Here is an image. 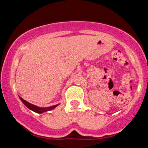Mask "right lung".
Segmentation results:
<instances>
[{
    "instance_id": "obj_1",
    "label": "right lung",
    "mask_w": 148,
    "mask_h": 148,
    "mask_svg": "<svg viewBox=\"0 0 148 148\" xmlns=\"http://www.w3.org/2000/svg\"><path fill=\"white\" fill-rule=\"evenodd\" d=\"M18 97H19V96H18ZM19 98H20V99H21V101H22V102H23V104H24L25 106L27 107V108H29V109L31 110V111L35 112V113H40V114H41V113H45V112H47V111H51V110L54 109L56 107H57L59 104H60V103H58V104L53 105V106H48V107H40V106H35V105L32 104V103L28 102V101H26L25 100L22 99L21 97H19Z\"/></svg>"
}]
</instances>
